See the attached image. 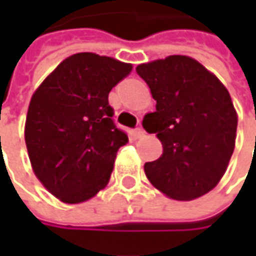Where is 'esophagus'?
<instances>
[{"mask_svg":"<svg viewBox=\"0 0 256 256\" xmlns=\"http://www.w3.org/2000/svg\"><path fill=\"white\" fill-rule=\"evenodd\" d=\"M132 135L138 140V138H142L144 135H145V132H144L142 128H136V130H134L132 131Z\"/></svg>","mask_w":256,"mask_h":256,"instance_id":"obj_1","label":"esophagus"}]
</instances>
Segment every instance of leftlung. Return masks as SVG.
Here are the masks:
<instances>
[{"label":"left lung","mask_w":256,"mask_h":256,"mask_svg":"<svg viewBox=\"0 0 256 256\" xmlns=\"http://www.w3.org/2000/svg\"><path fill=\"white\" fill-rule=\"evenodd\" d=\"M136 72L156 101L144 116L146 132L156 134L162 155L144 165L154 186L176 201L212 191L228 168L238 114L216 75L186 55L140 64Z\"/></svg>","instance_id":"obj_1"}]
</instances>
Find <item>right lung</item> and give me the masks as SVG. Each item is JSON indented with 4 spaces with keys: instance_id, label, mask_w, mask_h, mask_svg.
Returning a JSON list of instances; mask_svg holds the SVG:
<instances>
[{
    "instance_id": "add662e5",
    "label": "right lung",
    "mask_w": 256,
    "mask_h": 256,
    "mask_svg": "<svg viewBox=\"0 0 256 256\" xmlns=\"http://www.w3.org/2000/svg\"><path fill=\"white\" fill-rule=\"evenodd\" d=\"M132 64L94 52L65 58L31 96L25 145L35 176L55 198L81 204L111 178L126 134L112 121L108 94Z\"/></svg>"
}]
</instances>
